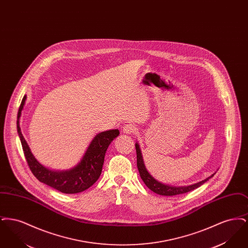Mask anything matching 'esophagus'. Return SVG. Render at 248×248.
Returning a JSON list of instances; mask_svg holds the SVG:
<instances>
[{
  "label": "esophagus",
  "mask_w": 248,
  "mask_h": 248,
  "mask_svg": "<svg viewBox=\"0 0 248 248\" xmlns=\"http://www.w3.org/2000/svg\"><path fill=\"white\" fill-rule=\"evenodd\" d=\"M136 131H137V127H136L134 124H125V125L123 127L124 134H126V135L134 134V133H136Z\"/></svg>",
  "instance_id": "1"
}]
</instances>
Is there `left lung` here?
Instances as JSON below:
<instances>
[{"mask_svg": "<svg viewBox=\"0 0 248 248\" xmlns=\"http://www.w3.org/2000/svg\"><path fill=\"white\" fill-rule=\"evenodd\" d=\"M136 150H137V165H138V169L140 172V175L141 177L143 182L145 183V185L153 190L155 193L159 194V195H164V196H174L177 194H182V193H186L189 192L190 190L197 189L198 187L202 186L203 183H205L207 180H209L211 177H214V175L217 173H213L211 176L206 177L205 179H202L199 182H196L194 184L191 185H187V186H171L168 184L162 183L160 181H158L157 179H155L147 170L145 163L142 157L141 150H140V146L139 144V142H136Z\"/></svg>", "mask_w": 248, "mask_h": 248, "instance_id": "8db88e82", "label": "left lung"}]
</instances>
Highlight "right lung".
<instances>
[{"mask_svg":"<svg viewBox=\"0 0 248 248\" xmlns=\"http://www.w3.org/2000/svg\"><path fill=\"white\" fill-rule=\"evenodd\" d=\"M26 99L27 95L25 94L17 112L16 128L26 160L32 174L42 183L58 189L62 193L74 194L90 188L100 177L107 150L112 140L118 137L119 130H107L97 133L77 165L67 170H53L39 163L24 139L19 126V120Z\"/></svg>","mask_w":248,"mask_h":248,"instance_id":"obj_1","label":"right lung"}]
</instances>
